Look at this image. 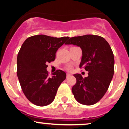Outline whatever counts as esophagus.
I'll use <instances>...</instances> for the list:
<instances>
[{"mask_svg": "<svg viewBox=\"0 0 129 129\" xmlns=\"http://www.w3.org/2000/svg\"><path fill=\"white\" fill-rule=\"evenodd\" d=\"M71 76H72V75H71L70 74H69V73H67V78H69V77Z\"/></svg>", "mask_w": 129, "mask_h": 129, "instance_id": "esophagus-1", "label": "esophagus"}]
</instances>
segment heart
I'll return each mask as SVG.
<instances>
[{"instance_id":"b5f03b06","label":"heart","mask_w":129,"mask_h":129,"mask_svg":"<svg viewBox=\"0 0 129 129\" xmlns=\"http://www.w3.org/2000/svg\"><path fill=\"white\" fill-rule=\"evenodd\" d=\"M69 70H71V68H69V69H68Z\"/></svg>"}]
</instances>
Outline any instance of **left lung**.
I'll use <instances>...</instances> for the list:
<instances>
[{
  "instance_id": "1",
  "label": "left lung",
  "mask_w": 129,
  "mask_h": 129,
  "mask_svg": "<svg viewBox=\"0 0 129 129\" xmlns=\"http://www.w3.org/2000/svg\"><path fill=\"white\" fill-rule=\"evenodd\" d=\"M65 44L80 47L82 56L79 67L88 72L84 78L78 73L73 75L76 79L72 87L75 98L82 104H94L104 96L113 78L115 60L112 48L103 37L92 35L73 37Z\"/></svg>"
}]
</instances>
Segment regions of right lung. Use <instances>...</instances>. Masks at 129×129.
Segmentation results:
<instances>
[{
  "instance_id": "1",
  "label": "right lung",
  "mask_w": 129,
  "mask_h": 129,
  "mask_svg": "<svg viewBox=\"0 0 129 129\" xmlns=\"http://www.w3.org/2000/svg\"><path fill=\"white\" fill-rule=\"evenodd\" d=\"M69 39L39 35L29 37L22 44L17 54V75L23 93L34 104H51L66 79V73L60 70L48 76L47 64L54 61L57 50Z\"/></svg>"
}]
</instances>
